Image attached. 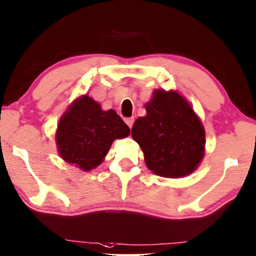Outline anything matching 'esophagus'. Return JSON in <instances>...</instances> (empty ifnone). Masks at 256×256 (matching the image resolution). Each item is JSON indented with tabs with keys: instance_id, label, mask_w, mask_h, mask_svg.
Returning a JSON list of instances; mask_svg holds the SVG:
<instances>
[{
	"instance_id": "obj_1",
	"label": "esophagus",
	"mask_w": 256,
	"mask_h": 256,
	"mask_svg": "<svg viewBox=\"0 0 256 256\" xmlns=\"http://www.w3.org/2000/svg\"><path fill=\"white\" fill-rule=\"evenodd\" d=\"M124 122L127 124V126L129 128L132 127V124H134V118H124Z\"/></svg>"
}]
</instances>
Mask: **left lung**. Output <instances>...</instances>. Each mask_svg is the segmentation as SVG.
Masks as SVG:
<instances>
[{"mask_svg": "<svg viewBox=\"0 0 256 256\" xmlns=\"http://www.w3.org/2000/svg\"><path fill=\"white\" fill-rule=\"evenodd\" d=\"M146 110L132 126V136L147 167L164 178L193 172L204 158L206 132L187 100L174 90L156 89Z\"/></svg>", "mask_w": 256, "mask_h": 256, "instance_id": "1", "label": "left lung"}]
</instances>
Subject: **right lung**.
<instances>
[{
    "label": "right lung",
    "mask_w": 256,
    "mask_h": 256,
    "mask_svg": "<svg viewBox=\"0 0 256 256\" xmlns=\"http://www.w3.org/2000/svg\"><path fill=\"white\" fill-rule=\"evenodd\" d=\"M129 132L115 110H102L98 102L84 95L60 118L56 144L63 160L89 172L102 164L112 141L126 138Z\"/></svg>",
    "instance_id": "right-lung-1"
}]
</instances>
